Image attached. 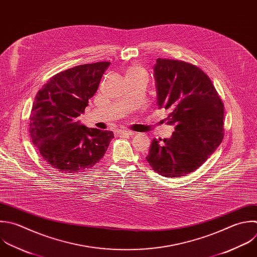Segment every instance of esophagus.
Instances as JSON below:
<instances>
[{"label": "esophagus", "instance_id": "obj_1", "mask_svg": "<svg viewBox=\"0 0 257 257\" xmlns=\"http://www.w3.org/2000/svg\"><path fill=\"white\" fill-rule=\"evenodd\" d=\"M115 135H117V136H133L134 133L131 131H127V130H118L115 132Z\"/></svg>", "mask_w": 257, "mask_h": 257}]
</instances>
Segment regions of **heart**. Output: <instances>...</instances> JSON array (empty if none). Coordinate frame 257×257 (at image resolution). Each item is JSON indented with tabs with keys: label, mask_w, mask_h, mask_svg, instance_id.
<instances>
[{
	"label": "heart",
	"mask_w": 257,
	"mask_h": 257,
	"mask_svg": "<svg viewBox=\"0 0 257 257\" xmlns=\"http://www.w3.org/2000/svg\"><path fill=\"white\" fill-rule=\"evenodd\" d=\"M138 75H146V71L138 66V65H134V66H131L126 72H125V77H128V76H138Z\"/></svg>",
	"instance_id": "obj_1"
}]
</instances>
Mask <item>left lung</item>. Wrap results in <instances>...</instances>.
<instances>
[{"mask_svg":"<svg viewBox=\"0 0 257 257\" xmlns=\"http://www.w3.org/2000/svg\"><path fill=\"white\" fill-rule=\"evenodd\" d=\"M154 76L159 108L170 111L172 137L154 139L148 163L160 175L178 178L197 170L223 139L224 106L210 78L197 66L158 58Z\"/></svg>","mask_w":257,"mask_h":257,"instance_id":"1","label":"left lung"}]
</instances>
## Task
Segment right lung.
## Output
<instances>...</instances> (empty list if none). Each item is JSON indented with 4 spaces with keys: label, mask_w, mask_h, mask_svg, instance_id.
Returning <instances> with one entry per match:
<instances>
[{
    "label": "right lung",
    "mask_w": 257,
    "mask_h": 257,
    "mask_svg": "<svg viewBox=\"0 0 257 257\" xmlns=\"http://www.w3.org/2000/svg\"><path fill=\"white\" fill-rule=\"evenodd\" d=\"M110 62L78 65L54 75L38 91L30 115L32 143L63 174H78L102 159L113 133L80 124L88 99Z\"/></svg>",
    "instance_id": "right-lung-1"
}]
</instances>
